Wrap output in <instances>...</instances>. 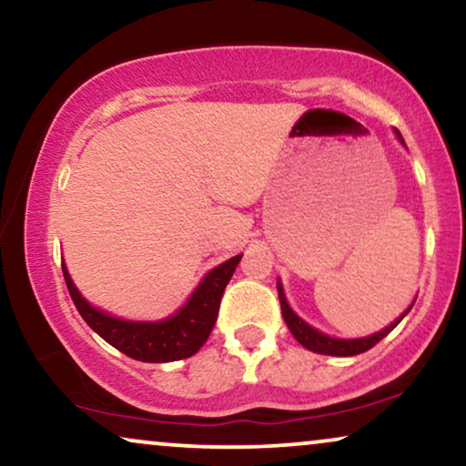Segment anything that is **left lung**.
Masks as SVG:
<instances>
[{"label":"left lung","mask_w":466,"mask_h":466,"mask_svg":"<svg viewBox=\"0 0 466 466\" xmlns=\"http://www.w3.org/2000/svg\"><path fill=\"white\" fill-rule=\"evenodd\" d=\"M399 136H400V134H399ZM277 289H279V302H281L283 319H285V324H288L289 332L294 334V339H296L298 343H300L302 347H307V350H311V351H315V353H326V356H358V353L369 351L370 347H375L383 337H388V334L392 332L396 326H399V321L409 313V309L413 307V305L409 307L407 311L402 313L400 318L394 321V324H390V326L386 328V330L377 332V334H373V337L345 340V339H332V337H328V334H321L319 330H315V328L309 326L307 321H302L294 311H291L289 305H288V300H285V294H283L281 283L277 285Z\"/></svg>","instance_id":"1"}]
</instances>
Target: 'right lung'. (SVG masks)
I'll return each instance as SVG.
<instances>
[{"label":"right lung","instance_id":"add662e5","mask_svg":"<svg viewBox=\"0 0 466 466\" xmlns=\"http://www.w3.org/2000/svg\"><path fill=\"white\" fill-rule=\"evenodd\" d=\"M240 258L243 256L229 258L228 262L210 270L198 285L187 305L164 321H126L110 318L93 309L78 294L64 264H61V270H64L67 291L78 313L106 343L140 362H175V360L194 356L207 343L217 321V313H219L223 289L237 270Z\"/></svg>","mask_w":466,"mask_h":466}]
</instances>
